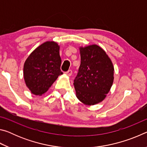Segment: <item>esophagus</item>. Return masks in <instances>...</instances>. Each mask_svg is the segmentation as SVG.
Listing matches in <instances>:
<instances>
[{"label":"esophagus","instance_id":"1","mask_svg":"<svg viewBox=\"0 0 147 147\" xmlns=\"http://www.w3.org/2000/svg\"><path fill=\"white\" fill-rule=\"evenodd\" d=\"M65 73L67 76H71L72 74H73V71H72V70H71V69H70V70L66 71Z\"/></svg>","mask_w":147,"mask_h":147}]
</instances>
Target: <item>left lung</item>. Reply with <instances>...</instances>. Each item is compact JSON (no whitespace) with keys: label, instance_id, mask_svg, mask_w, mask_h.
Listing matches in <instances>:
<instances>
[{"label":"left lung","instance_id":"obj_1","mask_svg":"<svg viewBox=\"0 0 147 147\" xmlns=\"http://www.w3.org/2000/svg\"><path fill=\"white\" fill-rule=\"evenodd\" d=\"M81 63L74 80L76 97L86 105L102 101L113 84L114 68L106 52L96 45L80 47Z\"/></svg>","mask_w":147,"mask_h":147}]
</instances>
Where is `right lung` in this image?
Instances as JSON below:
<instances>
[{
    "mask_svg": "<svg viewBox=\"0 0 147 147\" xmlns=\"http://www.w3.org/2000/svg\"><path fill=\"white\" fill-rule=\"evenodd\" d=\"M59 51L56 43L47 41L35 49L27 58L24 65V78L32 93L44 94L63 74Z\"/></svg>",
    "mask_w": 147,
    "mask_h": 147,
    "instance_id": "add662e5",
    "label": "right lung"
}]
</instances>
